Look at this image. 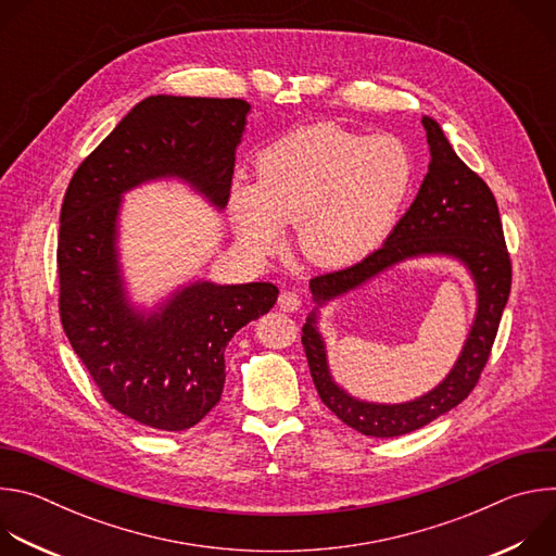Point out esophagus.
<instances>
[{"label":"esophagus","mask_w":556,"mask_h":556,"mask_svg":"<svg viewBox=\"0 0 556 556\" xmlns=\"http://www.w3.org/2000/svg\"><path fill=\"white\" fill-rule=\"evenodd\" d=\"M279 307L283 312H296L301 307V296L296 292H292V290H283L279 294Z\"/></svg>","instance_id":"obj_1"}]
</instances>
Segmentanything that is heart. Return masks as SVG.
<instances>
[{"label": "heart", "mask_w": 556, "mask_h": 556, "mask_svg": "<svg viewBox=\"0 0 556 556\" xmlns=\"http://www.w3.org/2000/svg\"><path fill=\"white\" fill-rule=\"evenodd\" d=\"M412 176L401 140L319 123L270 142L257 155V185L232 187L230 211L255 255L281 244V224H296V247L307 262L345 268L382 244Z\"/></svg>", "instance_id": "obj_1"}]
</instances>
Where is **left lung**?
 I'll list each match as a JSON object with an SVG mask.
<instances>
[{"label":"left lung","mask_w":556,"mask_h":556,"mask_svg":"<svg viewBox=\"0 0 556 556\" xmlns=\"http://www.w3.org/2000/svg\"><path fill=\"white\" fill-rule=\"evenodd\" d=\"M422 125L431 151L429 174L425 176L414 204L393 226L384 247L350 268L309 279L316 307L303 326L301 343L314 387L324 405L339 420L371 438L412 433L466 399L478 384L491 356L513 281L510 255L504 242V228L493 191L459 161L433 118L422 116ZM422 254H446L462 261L479 288V312L463 354L450 376L416 402L401 406L358 402L339 388L329 374L325 344L315 328L318 307L387 267Z\"/></svg>","instance_id":"1"}]
</instances>
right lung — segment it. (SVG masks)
<instances>
[{
	"instance_id": "add662e5",
	"label": "right lung",
	"mask_w": 556,
	"mask_h": 556,
	"mask_svg": "<svg viewBox=\"0 0 556 556\" xmlns=\"http://www.w3.org/2000/svg\"><path fill=\"white\" fill-rule=\"evenodd\" d=\"M249 112L242 99L149 97L78 165L63 198L61 326L103 399L151 429H191L219 403L228 341L275 305L279 288L193 281L153 312L136 309L118 266L121 198L178 178L224 208Z\"/></svg>"
}]
</instances>
